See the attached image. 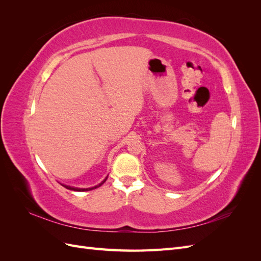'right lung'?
Instances as JSON below:
<instances>
[{"label":"right lung","instance_id":"add662e5","mask_svg":"<svg viewBox=\"0 0 261 261\" xmlns=\"http://www.w3.org/2000/svg\"><path fill=\"white\" fill-rule=\"evenodd\" d=\"M107 178L108 177H106L103 180L101 181V183L99 184V185H97V186H94V187H90V188H77V187H72V186H68V185H63L64 186L65 188H67V189H70V191H75V192H86V191H91V189H94V188H98V187H100L102 184L105 183V181L107 180Z\"/></svg>","mask_w":261,"mask_h":261}]
</instances>
